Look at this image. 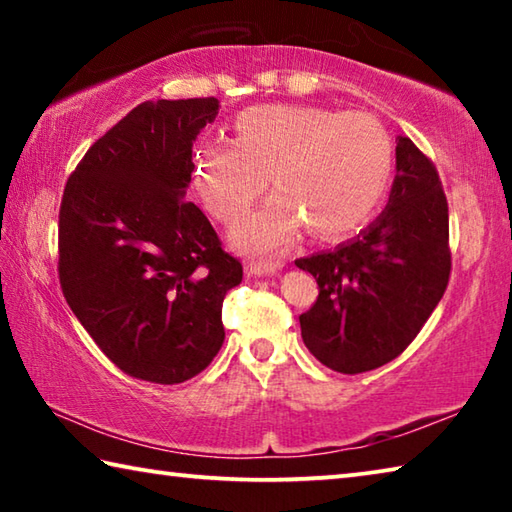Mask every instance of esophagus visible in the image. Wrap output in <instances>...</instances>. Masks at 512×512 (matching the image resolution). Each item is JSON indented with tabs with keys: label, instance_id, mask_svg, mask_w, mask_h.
<instances>
[{
	"label": "esophagus",
	"instance_id": "1",
	"mask_svg": "<svg viewBox=\"0 0 512 512\" xmlns=\"http://www.w3.org/2000/svg\"><path fill=\"white\" fill-rule=\"evenodd\" d=\"M248 271H250V275H271L275 271H280V264H275V262H250Z\"/></svg>",
	"mask_w": 512,
	"mask_h": 512
}]
</instances>
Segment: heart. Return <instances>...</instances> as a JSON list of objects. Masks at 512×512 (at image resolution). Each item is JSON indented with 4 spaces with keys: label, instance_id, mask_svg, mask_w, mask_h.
<instances>
[{
    "label": "heart",
    "instance_id": "1",
    "mask_svg": "<svg viewBox=\"0 0 512 512\" xmlns=\"http://www.w3.org/2000/svg\"><path fill=\"white\" fill-rule=\"evenodd\" d=\"M393 160L391 135L368 112L271 103L232 119V144L198 149L194 187L214 219L232 225L271 178L277 194L232 241L248 253H277L305 225L318 239L359 230L384 201Z\"/></svg>",
    "mask_w": 512,
    "mask_h": 512
}]
</instances>
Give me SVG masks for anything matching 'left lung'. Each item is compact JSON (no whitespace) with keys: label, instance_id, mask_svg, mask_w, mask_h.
Here are the masks:
<instances>
[{"label":"left lung","instance_id":"obj_1","mask_svg":"<svg viewBox=\"0 0 512 512\" xmlns=\"http://www.w3.org/2000/svg\"><path fill=\"white\" fill-rule=\"evenodd\" d=\"M397 176L384 214L336 250L296 259L318 282L300 314L309 352L343 375L375 370L409 348L452 275L449 207L436 164L397 137Z\"/></svg>","mask_w":512,"mask_h":512}]
</instances>
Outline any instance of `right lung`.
<instances>
[{
	"label": "right lung",
	"instance_id": "1",
	"mask_svg": "<svg viewBox=\"0 0 512 512\" xmlns=\"http://www.w3.org/2000/svg\"><path fill=\"white\" fill-rule=\"evenodd\" d=\"M219 99L142 103L67 178L58 277L101 352L135 379L183 384L210 366L223 298L244 277L207 216L185 201L196 135Z\"/></svg>",
	"mask_w": 512,
	"mask_h": 512
}]
</instances>
